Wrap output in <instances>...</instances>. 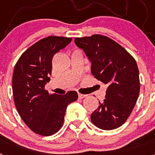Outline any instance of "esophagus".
<instances>
[{"label": "esophagus", "instance_id": "esophagus-1", "mask_svg": "<svg viewBox=\"0 0 155 155\" xmlns=\"http://www.w3.org/2000/svg\"><path fill=\"white\" fill-rule=\"evenodd\" d=\"M87 96V94H81V93H78V98H84Z\"/></svg>", "mask_w": 155, "mask_h": 155}]
</instances>
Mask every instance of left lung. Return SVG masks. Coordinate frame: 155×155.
Instances as JSON below:
<instances>
[{
	"label": "left lung",
	"mask_w": 155,
	"mask_h": 155,
	"mask_svg": "<svg viewBox=\"0 0 155 155\" xmlns=\"http://www.w3.org/2000/svg\"><path fill=\"white\" fill-rule=\"evenodd\" d=\"M91 61V74L107 85L105 98L91 116L94 125L105 130L127 121L140 93L139 70L135 59L118 42L105 35L76 38Z\"/></svg>",
	"instance_id": "left-lung-1"
}]
</instances>
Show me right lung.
<instances>
[{
  "mask_svg": "<svg viewBox=\"0 0 155 155\" xmlns=\"http://www.w3.org/2000/svg\"><path fill=\"white\" fill-rule=\"evenodd\" d=\"M71 40L56 35L40 39L21 54L14 69L12 91L16 109L25 124L42 136L53 135L61 128L68 105L78 98L75 91L61 95L45 89L50 80L53 56Z\"/></svg>",
  "mask_w": 155,
  "mask_h": 155,
  "instance_id": "right-lung-1",
  "label": "right lung"
}]
</instances>
